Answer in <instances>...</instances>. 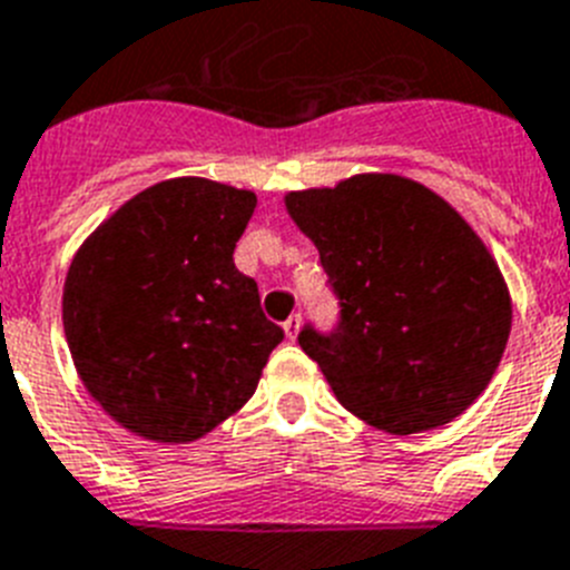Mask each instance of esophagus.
I'll list each match as a JSON object with an SVG mask.
<instances>
[{
	"label": "esophagus",
	"instance_id": "1",
	"mask_svg": "<svg viewBox=\"0 0 570 570\" xmlns=\"http://www.w3.org/2000/svg\"><path fill=\"white\" fill-rule=\"evenodd\" d=\"M285 335H288V341H296V335H299V328H303V317L299 314H294V317L285 320Z\"/></svg>",
	"mask_w": 570,
	"mask_h": 570
}]
</instances>
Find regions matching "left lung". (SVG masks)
<instances>
[{
  "label": "left lung",
  "instance_id": "left-lung-1",
  "mask_svg": "<svg viewBox=\"0 0 570 570\" xmlns=\"http://www.w3.org/2000/svg\"><path fill=\"white\" fill-rule=\"evenodd\" d=\"M285 209L341 296L332 335L299 332L337 402L396 436L458 420L495 375L512 326L510 288L481 235L399 174L288 191Z\"/></svg>",
  "mask_w": 570,
  "mask_h": 570
}]
</instances>
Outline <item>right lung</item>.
<instances>
[{"instance_id":"add662e5","label":"right lung","mask_w":570,"mask_h":570,"mask_svg":"<svg viewBox=\"0 0 570 570\" xmlns=\"http://www.w3.org/2000/svg\"><path fill=\"white\" fill-rule=\"evenodd\" d=\"M253 209L256 191L174 177L121 204L75 253L66 343L89 396L130 434L195 443L256 393L285 332L233 262Z\"/></svg>"}]
</instances>
